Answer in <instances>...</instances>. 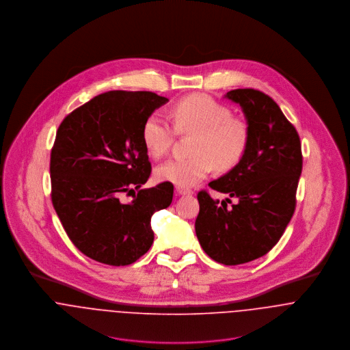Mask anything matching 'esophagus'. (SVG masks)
I'll return each instance as SVG.
<instances>
[{"instance_id":"obj_1","label":"esophagus","mask_w":350,"mask_h":350,"mask_svg":"<svg viewBox=\"0 0 350 350\" xmlns=\"http://www.w3.org/2000/svg\"><path fill=\"white\" fill-rule=\"evenodd\" d=\"M176 193H178L179 196H190V194H193L194 191H193L191 189H189V187H185V186H176Z\"/></svg>"}]
</instances>
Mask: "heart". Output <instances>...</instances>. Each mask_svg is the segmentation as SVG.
Here are the masks:
<instances>
[{
    "instance_id": "1",
    "label": "heart",
    "mask_w": 350,
    "mask_h": 350,
    "mask_svg": "<svg viewBox=\"0 0 350 350\" xmlns=\"http://www.w3.org/2000/svg\"><path fill=\"white\" fill-rule=\"evenodd\" d=\"M172 123L160 113L150 114L142 128L147 152L159 159L171 148L175 135L194 133L190 157H174L160 164L154 175L161 182L176 186H194L204 179L214 165L221 171L234 168L250 144V128L232 117L225 105L204 94H191L171 109Z\"/></svg>"
}]
</instances>
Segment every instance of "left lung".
Returning <instances> with one entry per match:
<instances>
[{
  "instance_id": "obj_1",
  "label": "left lung",
  "mask_w": 350,
  "mask_h": 350,
  "mask_svg": "<svg viewBox=\"0 0 350 350\" xmlns=\"http://www.w3.org/2000/svg\"><path fill=\"white\" fill-rule=\"evenodd\" d=\"M225 97L243 107L250 144L234 168L208 183L237 202L200 191L196 233L214 261L239 265L267 254L283 236L297 206L303 156L295 126L269 96L236 89Z\"/></svg>"
}]
</instances>
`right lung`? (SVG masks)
I'll return each mask as SVG.
<instances>
[{
	"instance_id": "obj_1",
	"label": "right lung",
	"mask_w": 350,
	"mask_h": 350,
	"mask_svg": "<svg viewBox=\"0 0 350 350\" xmlns=\"http://www.w3.org/2000/svg\"><path fill=\"white\" fill-rule=\"evenodd\" d=\"M167 100L152 92H107L72 110L57 128L52 204L72 244L98 262L129 265L146 254L153 243L152 214L172 202L170 182L140 189L152 171L142 128ZM124 193L133 202L121 200Z\"/></svg>"
}]
</instances>
